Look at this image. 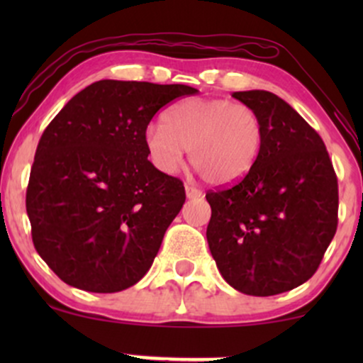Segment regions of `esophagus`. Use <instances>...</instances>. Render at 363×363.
Segmentation results:
<instances>
[{
  "label": "esophagus",
  "mask_w": 363,
  "mask_h": 363,
  "mask_svg": "<svg viewBox=\"0 0 363 363\" xmlns=\"http://www.w3.org/2000/svg\"><path fill=\"white\" fill-rule=\"evenodd\" d=\"M186 196L189 199H196V198H201L203 196V193L199 189H196L194 186H189V184H186Z\"/></svg>",
  "instance_id": "1"
}]
</instances>
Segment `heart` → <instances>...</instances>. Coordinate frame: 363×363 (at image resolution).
I'll return each instance as SVG.
<instances>
[{
    "mask_svg": "<svg viewBox=\"0 0 363 363\" xmlns=\"http://www.w3.org/2000/svg\"><path fill=\"white\" fill-rule=\"evenodd\" d=\"M264 126L256 109L228 99H186L150 124L145 147L153 165L176 174L189 153L191 164L210 182L242 179L259 157Z\"/></svg>",
    "mask_w": 363,
    "mask_h": 363,
    "instance_id": "obj_1",
    "label": "heart"
}]
</instances>
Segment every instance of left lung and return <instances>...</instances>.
Instances as JSON below:
<instances>
[{
	"label": "left lung",
	"mask_w": 363,
	"mask_h": 363,
	"mask_svg": "<svg viewBox=\"0 0 363 363\" xmlns=\"http://www.w3.org/2000/svg\"><path fill=\"white\" fill-rule=\"evenodd\" d=\"M264 126L247 176L210 191V252L223 280L254 297L283 294L315 273L338 225V181L318 133L266 90L234 91Z\"/></svg>",
	"instance_id": "obj_1"
}]
</instances>
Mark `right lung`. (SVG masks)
Listing matches in <instances>:
<instances>
[{
	"mask_svg": "<svg viewBox=\"0 0 363 363\" xmlns=\"http://www.w3.org/2000/svg\"><path fill=\"white\" fill-rule=\"evenodd\" d=\"M187 85L101 80L78 91L40 136L27 187L39 256L62 281L94 294L138 283L186 201L153 167L145 131Z\"/></svg>",
	"mask_w": 363,
	"mask_h": 363,
	"instance_id": "1",
	"label": "right lung"
}]
</instances>
